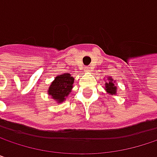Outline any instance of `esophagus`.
Returning a JSON list of instances; mask_svg holds the SVG:
<instances>
[{"label": "esophagus", "mask_w": 157, "mask_h": 157, "mask_svg": "<svg viewBox=\"0 0 157 157\" xmlns=\"http://www.w3.org/2000/svg\"><path fill=\"white\" fill-rule=\"evenodd\" d=\"M84 71H85V73H90L91 72V67H89V66L85 67L84 68Z\"/></svg>", "instance_id": "obj_1"}]
</instances>
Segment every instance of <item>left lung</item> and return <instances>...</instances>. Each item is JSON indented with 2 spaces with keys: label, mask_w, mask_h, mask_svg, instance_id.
Segmentation results:
<instances>
[{
  "label": "left lung",
  "mask_w": 157,
  "mask_h": 157,
  "mask_svg": "<svg viewBox=\"0 0 157 157\" xmlns=\"http://www.w3.org/2000/svg\"><path fill=\"white\" fill-rule=\"evenodd\" d=\"M114 82H115V80H113L111 76L107 77V82H105V89L106 93L111 95H115L117 94V87L115 86Z\"/></svg>",
  "instance_id": "8db88e82"
}]
</instances>
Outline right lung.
<instances>
[{"label":"right lung","mask_w":157,"mask_h":157,"mask_svg":"<svg viewBox=\"0 0 157 157\" xmlns=\"http://www.w3.org/2000/svg\"><path fill=\"white\" fill-rule=\"evenodd\" d=\"M75 78L70 74H63L57 75L51 82L47 92L52 99L57 104L63 103L72 92Z\"/></svg>","instance_id":"obj_1"}]
</instances>
